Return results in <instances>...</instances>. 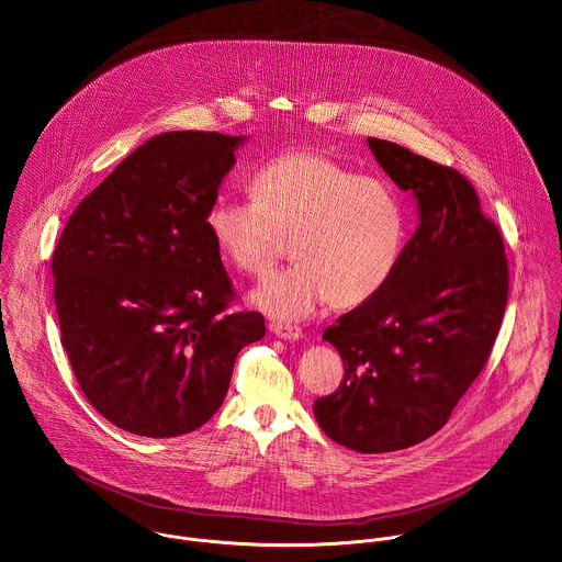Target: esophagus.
I'll list each match as a JSON object with an SVG mask.
<instances>
[{
    "label": "esophagus",
    "instance_id": "1",
    "mask_svg": "<svg viewBox=\"0 0 562 562\" xmlns=\"http://www.w3.org/2000/svg\"><path fill=\"white\" fill-rule=\"evenodd\" d=\"M271 331L284 340H300L303 336L302 327L291 323H271Z\"/></svg>",
    "mask_w": 562,
    "mask_h": 562
}]
</instances>
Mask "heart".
Returning a JSON list of instances; mask_svg holds the SVG:
<instances>
[{"mask_svg":"<svg viewBox=\"0 0 562 562\" xmlns=\"http://www.w3.org/2000/svg\"><path fill=\"white\" fill-rule=\"evenodd\" d=\"M250 188L255 199L217 194L207 228L220 255L246 273L267 271L292 237L295 260L252 293L260 310L293 321L325 300L336 307L368 302L387 284L404 250L406 214L383 179L295 149L265 162Z\"/></svg>","mask_w":562,"mask_h":562,"instance_id":"heart-1","label":"heart"}]
</instances>
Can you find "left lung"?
<instances>
[{
	"mask_svg": "<svg viewBox=\"0 0 562 562\" xmlns=\"http://www.w3.org/2000/svg\"><path fill=\"white\" fill-rule=\"evenodd\" d=\"M368 145L415 199L419 226L387 284L325 329L345 376L314 415L338 445L385 453L438 432L473 385L505 316L509 262L464 175L391 140Z\"/></svg>",
	"mask_w": 562,
	"mask_h": 562,
	"instance_id": "obj_1",
	"label": "left lung"
}]
</instances>
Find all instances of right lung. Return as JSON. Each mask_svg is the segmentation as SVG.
<instances>
[{"instance_id":"add662e5","label":"right lung","mask_w":562,"mask_h":562,"mask_svg":"<svg viewBox=\"0 0 562 562\" xmlns=\"http://www.w3.org/2000/svg\"><path fill=\"white\" fill-rule=\"evenodd\" d=\"M241 136H151L68 217L50 269L61 345L89 404L171 438L214 417L239 350L265 336L239 302L207 210Z\"/></svg>"}]
</instances>
